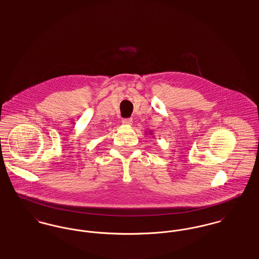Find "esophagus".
Listing matches in <instances>:
<instances>
[{"label": "esophagus", "instance_id": "obj_1", "mask_svg": "<svg viewBox=\"0 0 259 259\" xmlns=\"http://www.w3.org/2000/svg\"><path fill=\"white\" fill-rule=\"evenodd\" d=\"M121 122L124 124V125H132L133 124V119L132 118H123L121 120Z\"/></svg>", "mask_w": 259, "mask_h": 259}]
</instances>
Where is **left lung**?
I'll list each match as a JSON object with an SVG mask.
<instances>
[{
	"mask_svg": "<svg viewBox=\"0 0 259 259\" xmlns=\"http://www.w3.org/2000/svg\"><path fill=\"white\" fill-rule=\"evenodd\" d=\"M146 134H148V132H146ZM148 135L151 136V135H152V132H151V131H148Z\"/></svg>",
	"mask_w": 259,
	"mask_h": 259,
	"instance_id": "obj_1",
	"label": "left lung"
}]
</instances>
